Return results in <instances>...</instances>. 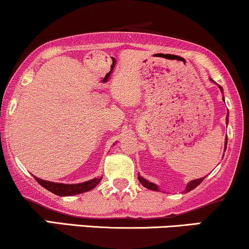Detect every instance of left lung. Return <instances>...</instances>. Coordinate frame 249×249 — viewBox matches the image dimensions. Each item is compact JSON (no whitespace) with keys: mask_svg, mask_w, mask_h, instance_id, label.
<instances>
[{"mask_svg":"<svg viewBox=\"0 0 249 249\" xmlns=\"http://www.w3.org/2000/svg\"><path fill=\"white\" fill-rule=\"evenodd\" d=\"M218 87H219L220 90L223 91V88H221L220 86H218ZM223 100H224V97H223ZM227 123H229V113H227V117H226V124H227ZM226 145H227V136H226V139H225V149H226ZM138 179H139L140 183H142L145 188H147V189H151V190H154V191H160V190H159V187H158L157 184H154V183H152V182L147 181V179L143 178L142 176L138 175ZM203 179H204V178L194 179V181L189 182V183L187 184V188H185V193H188V191H191L193 189H195V188H196L197 185H199L200 183H202Z\"/></svg>","mask_w":249,"mask_h":249,"instance_id":"8db88e82","label":"left lung"}]
</instances>
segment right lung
Wrapping results in <instances>:
<instances>
[{
  "instance_id": "obj_1",
  "label": "right lung",
  "mask_w": 249,
  "mask_h": 249,
  "mask_svg": "<svg viewBox=\"0 0 249 249\" xmlns=\"http://www.w3.org/2000/svg\"><path fill=\"white\" fill-rule=\"evenodd\" d=\"M35 178L36 181L41 185V187H44L45 189H47L54 195H58V196H73V195L86 193V191L94 189L102 179V178H95L92 179H89V181L87 182H83V183L64 184V183H55V182H51V181H45V179L38 178H36V176Z\"/></svg>"
}]
</instances>
